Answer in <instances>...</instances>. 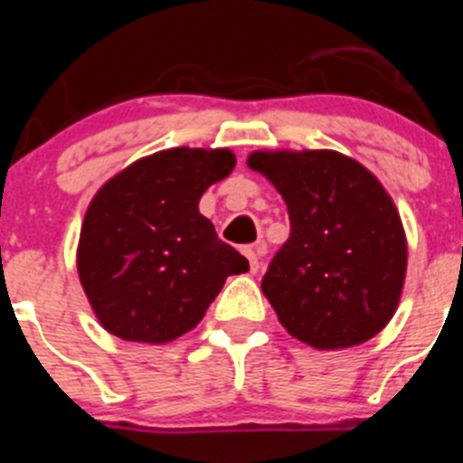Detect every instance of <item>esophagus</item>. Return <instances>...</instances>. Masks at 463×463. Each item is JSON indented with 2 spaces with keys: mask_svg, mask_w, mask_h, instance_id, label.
<instances>
[{
  "mask_svg": "<svg viewBox=\"0 0 463 463\" xmlns=\"http://www.w3.org/2000/svg\"><path fill=\"white\" fill-rule=\"evenodd\" d=\"M244 255H246V260H249L250 273H258V270H260V258H258V250H255V249H244Z\"/></svg>",
  "mask_w": 463,
  "mask_h": 463,
  "instance_id": "1",
  "label": "esophagus"
}]
</instances>
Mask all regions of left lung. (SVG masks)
I'll use <instances>...</instances> for the list:
<instances>
[{"instance_id":"left-lung-1","label":"left lung","mask_w":463,"mask_h":463,"mask_svg":"<svg viewBox=\"0 0 463 463\" xmlns=\"http://www.w3.org/2000/svg\"><path fill=\"white\" fill-rule=\"evenodd\" d=\"M246 163L282 194L291 222L261 279L284 329L316 349L374 338L408 269L403 223L381 181L334 149L253 152Z\"/></svg>"}]
</instances>
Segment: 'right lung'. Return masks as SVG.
I'll use <instances>...</instances> for the list:
<instances>
[{
    "label": "right lung",
    "mask_w": 463,
    "mask_h": 463,
    "mask_svg": "<svg viewBox=\"0 0 463 463\" xmlns=\"http://www.w3.org/2000/svg\"><path fill=\"white\" fill-rule=\"evenodd\" d=\"M235 167L231 149L172 147L111 176L89 203L78 275L109 334L161 345L202 322L249 260L222 241L199 199Z\"/></svg>",
    "instance_id": "1"
}]
</instances>
